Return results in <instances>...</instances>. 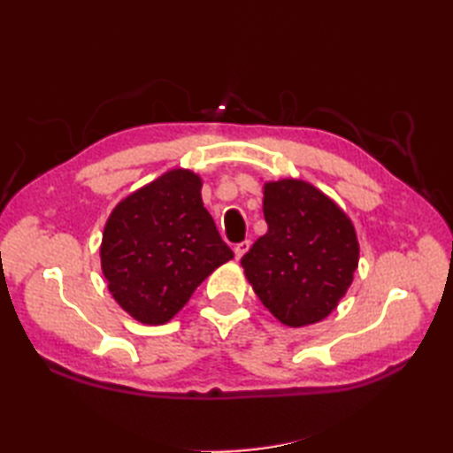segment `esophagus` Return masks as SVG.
Instances as JSON below:
<instances>
[{"label": "esophagus", "mask_w": 453, "mask_h": 453, "mask_svg": "<svg viewBox=\"0 0 453 453\" xmlns=\"http://www.w3.org/2000/svg\"><path fill=\"white\" fill-rule=\"evenodd\" d=\"M249 247H251V242H242V243L235 245L234 251H235V258H237V261L249 251Z\"/></svg>", "instance_id": "34e87169"}]
</instances>
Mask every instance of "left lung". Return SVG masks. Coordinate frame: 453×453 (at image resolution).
I'll return each instance as SVG.
<instances>
[{"mask_svg":"<svg viewBox=\"0 0 453 453\" xmlns=\"http://www.w3.org/2000/svg\"><path fill=\"white\" fill-rule=\"evenodd\" d=\"M268 232L243 255L247 280L263 305L288 326L325 319L358 268V239L349 216L313 185L265 182Z\"/></svg>","mask_w":453,"mask_h":453,"instance_id":"left-lung-1","label":"left lung"}]
</instances>
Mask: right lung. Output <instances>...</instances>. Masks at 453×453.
<instances>
[{
    "label": "right lung",
    "mask_w": 453,
    "mask_h": 453,
    "mask_svg": "<svg viewBox=\"0 0 453 453\" xmlns=\"http://www.w3.org/2000/svg\"><path fill=\"white\" fill-rule=\"evenodd\" d=\"M200 188L195 173L173 169L119 202L107 219L103 274L114 300L140 323L173 319L192 292L234 258Z\"/></svg>",
    "instance_id": "obj_1"
}]
</instances>
